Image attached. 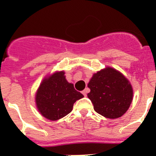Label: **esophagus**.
<instances>
[{
	"mask_svg": "<svg viewBox=\"0 0 156 156\" xmlns=\"http://www.w3.org/2000/svg\"><path fill=\"white\" fill-rule=\"evenodd\" d=\"M88 92H89V90H88L87 88H86V89H85V90H83V91H82V94H83V95H84L85 97H86V96H87V94Z\"/></svg>",
	"mask_w": 156,
	"mask_h": 156,
	"instance_id": "obj_1",
	"label": "esophagus"
}]
</instances>
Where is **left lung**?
I'll return each mask as SVG.
<instances>
[{
  "label": "left lung",
  "instance_id": "left-lung-1",
  "mask_svg": "<svg viewBox=\"0 0 156 156\" xmlns=\"http://www.w3.org/2000/svg\"><path fill=\"white\" fill-rule=\"evenodd\" d=\"M87 94L96 112L108 119L122 116L133 100V88L121 73L111 67L94 73L88 83Z\"/></svg>",
  "mask_w": 156,
  "mask_h": 156
}]
</instances>
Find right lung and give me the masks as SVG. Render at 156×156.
<instances>
[{
  "label": "right lung",
  "instance_id": "1",
  "mask_svg": "<svg viewBox=\"0 0 156 156\" xmlns=\"http://www.w3.org/2000/svg\"><path fill=\"white\" fill-rule=\"evenodd\" d=\"M83 98L75 90L73 83L66 80L65 72H56L41 82L37 94L38 111L46 119L58 120L71 112L73 104Z\"/></svg>",
  "mask_w": 156,
  "mask_h": 156
}]
</instances>
